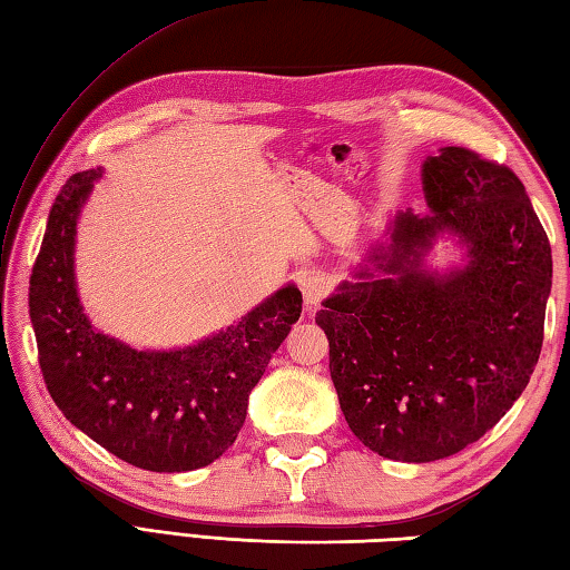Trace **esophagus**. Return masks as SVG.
I'll list each match as a JSON object with an SVG mask.
<instances>
[{
	"label": "esophagus",
	"instance_id": "34e87169",
	"mask_svg": "<svg viewBox=\"0 0 570 570\" xmlns=\"http://www.w3.org/2000/svg\"><path fill=\"white\" fill-rule=\"evenodd\" d=\"M299 289H303V297H305V305L307 307H317L322 299H325L330 295L332 289V281L330 275L325 273H305L303 277H299Z\"/></svg>",
	"mask_w": 570,
	"mask_h": 570
}]
</instances>
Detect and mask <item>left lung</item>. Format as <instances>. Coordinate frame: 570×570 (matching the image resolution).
Wrapping results in <instances>:
<instances>
[{"mask_svg": "<svg viewBox=\"0 0 570 570\" xmlns=\"http://www.w3.org/2000/svg\"><path fill=\"white\" fill-rule=\"evenodd\" d=\"M422 184L432 213H396L357 283L315 317L352 434L414 464L474 444L519 400L553 277L551 243L509 166L446 146L424 160ZM444 232L468 245V265L439 276L423 255Z\"/></svg>", "mask_w": 570, "mask_h": 570, "instance_id": "8db88e82", "label": "left lung"}]
</instances>
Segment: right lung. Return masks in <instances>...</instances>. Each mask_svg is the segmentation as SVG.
Instances as JSON below:
<instances>
[{
  "instance_id": "add662e5",
  "label": "right lung",
  "mask_w": 570,
  "mask_h": 570,
  "mask_svg": "<svg viewBox=\"0 0 570 570\" xmlns=\"http://www.w3.org/2000/svg\"><path fill=\"white\" fill-rule=\"evenodd\" d=\"M101 170L71 176L53 200L29 277V317L51 400L106 452L174 474L225 454L273 352L303 313L285 285L216 335L184 350H134L94 330L73 281L81 206Z\"/></svg>"
}]
</instances>
